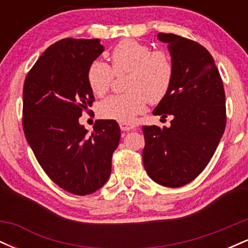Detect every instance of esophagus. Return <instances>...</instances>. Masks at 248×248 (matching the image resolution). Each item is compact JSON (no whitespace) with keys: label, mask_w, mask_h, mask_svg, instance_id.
<instances>
[{"label":"esophagus","mask_w":248,"mask_h":248,"mask_svg":"<svg viewBox=\"0 0 248 248\" xmlns=\"http://www.w3.org/2000/svg\"><path fill=\"white\" fill-rule=\"evenodd\" d=\"M120 128L124 132H128V130H132L134 128H136V126L132 124H126V122H120Z\"/></svg>","instance_id":"esophagus-1"}]
</instances>
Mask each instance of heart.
I'll list each match as a JSON object with an SVG mask.
<instances>
[{"instance_id": "b5f03b06", "label": "heart", "mask_w": 248, "mask_h": 248, "mask_svg": "<svg viewBox=\"0 0 248 248\" xmlns=\"http://www.w3.org/2000/svg\"><path fill=\"white\" fill-rule=\"evenodd\" d=\"M112 67L102 61H94L87 70V82L96 96L110 90L114 75L128 73L124 94L113 95L99 105L101 118L130 124L144 112L147 102L158 104L171 87L175 67L166 51H153L144 43L124 39L110 53Z\"/></svg>"}]
</instances>
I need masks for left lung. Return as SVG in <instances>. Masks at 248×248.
I'll return each mask as SVG.
<instances>
[{"instance_id":"1","label":"left lung","mask_w":248,"mask_h":248,"mask_svg":"<svg viewBox=\"0 0 248 248\" xmlns=\"http://www.w3.org/2000/svg\"><path fill=\"white\" fill-rule=\"evenodd\" d=\"M175 75L169 92L154 115H172L171 126H143L144 169L163 186L190 183L205 169L226 126L225 91L212 56L197 42L160 32Z\"/></svg>"}]
</instances>
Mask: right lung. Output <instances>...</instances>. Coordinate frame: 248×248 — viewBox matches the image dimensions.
<instances>
[{
  "label": "right lung",
  "mask_w": 248,
  "mask_h": 248,
  "mask_svg": "<svg viewBox=\"0 0 248 248\" xmlns=\"http://www.w3.org/2000/svg\"><path fill=\"white\" fill-rule=\"evenodd\" d=\"M104 52L100 39L65 38L44 51L23 87V130L45 173L73 195L95 192L108 181L120 141L115 120L79 124L94 101L87 82L90 65Z\"/></svg>",
  "instance_id": "add662e5"
}]
</instances>
